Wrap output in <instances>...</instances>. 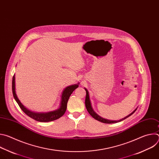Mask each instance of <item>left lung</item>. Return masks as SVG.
Wrapping results in <instances>:
<instances>
[{
    "label": "left lung",
    "instance_id": "8db88e82",
    "mask_svg": "<svg viewBox=\"0 0 159 159\" xmlns=\"http://www.w3.org/2000/svg\"><path fill=\"white\" fill-rule=\"evenodd\" d=\"M85 90L86 91V97H85V107H86V109L88 111V112L89 113V114L91 115L95 120L100 121V122H102V123H107V124H111V123H118V122H120L124 120H125L126 118H128L129 116H130L131 115H133V113L135 112V111L137 109V107L131 113H130L129 115H128V116H126V117L120 120H107V119H105V118H103L102 117H101L100 116H99L97 113L94 111L93 107H92V104H91V102H90V98H89V91L87 90L86 88H85Z\"/></svg>",
    "mask_w": 159,
    "mask_h": 159
}]
</instances>
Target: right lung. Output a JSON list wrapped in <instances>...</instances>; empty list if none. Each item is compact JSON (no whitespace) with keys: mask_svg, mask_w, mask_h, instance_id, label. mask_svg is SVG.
Wrapping results in <instances>:
<instances>
[{"mask_svg":"<svg viewBox=\"0 0 159 159\" xmlns=\"http://www.w3.org/2000/svg\"><path fill=\"white\" fill-rule=\"evenodd\" d=\"M79 83L71 85L69 86L66 87L62 91L61 95V101L60 102L59 107L55 110L48 111V112H37L32 111L28 108H26L23 104H22L19 98H17V96L16 93V84H15V75H14L12 78V94L13 96L22 109L26 115H27L30 118H33V120L39 121V122H49L52 121L54 120H56L60 117H61L66 111V106L67 102L69 101V99L72 94V93L74 92V90L77 89L79 87Z\"/></svg>","mask_w":159,"mask_h":159,"instance_id":"add662e5","label":"right lung"}]
</instances>
